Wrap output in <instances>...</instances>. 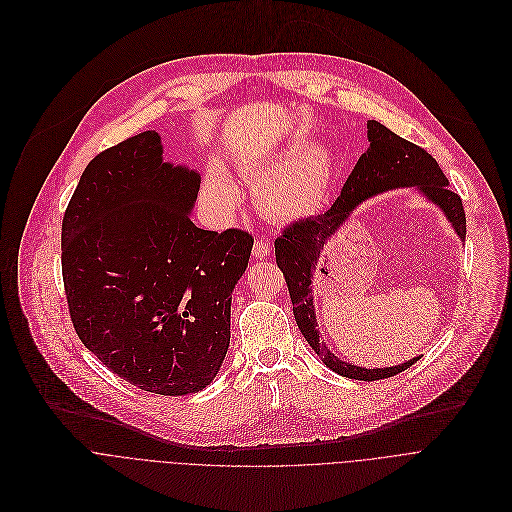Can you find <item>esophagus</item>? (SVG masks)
<instances>
[{
	"label": "esophagus",
	"instance_id": "esophagus-1",
	"mask_svg": "<svg viewBox=\"0 0 512 512\" xmlns=\"http://www.w3.org/2000/svg\"><path fill=\"white\" fill-rule=\"evenodd\" d=\"M270 252H272V248H270V244H268L266 240H256V242H254V246H252V256H254V258H258V260L268 258V256H270Z\"/></svg>",
	"mask_w": 512,
	"mask_h": 512
}]
</instances>
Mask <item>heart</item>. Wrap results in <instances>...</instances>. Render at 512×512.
Returning <instances> with one entry per match:
<instances>
[{
	"mask_svg": "<svg viewBox=\"0 0 512 512\" xmlns=\"http://www.w3.org/2000/svg\"><path fill=\"white\" fill-rule=\"evenodd\" d=\"M256 189V206L276 220H300L313 216L323 206L333 177V155L325 145L300 147L264 157L242 171ZM201 199L218 218L238 212L242 193L230 173L212 165L203 181Z\"/></svg>",
	"mask_w": 512,
	"mask_h": 512,
	"instance_id": "heart-1",
	"label": "heart"
}]
</instances>
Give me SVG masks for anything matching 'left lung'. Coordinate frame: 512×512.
Returning a JSON list of instances; mask_svg holds the SVG:
<instances>
[{
  "mask_svg": "<svg viewBox=\"0 0 512 512\" xmlns=\"http://www.w3.org/2000/svg\"><path fill=\"white\" fill-rule=\"evenodd\" d=\"M367 139L369 149L359 157L355 169L341 189V195L333 203V208L323 216L298 220L288 226L282 236L276 238L274 252L276 264L282 270L290 292L296 325L306 343L315 349L323 363L335 373L359 381H377L405 371L420 357L395 367L365 369L345 363L329 351V347L319 337L321 333L317 329L319 325L311 286L323 260L325 248L351 218L357 206H361L365 199L391 189L414 187L420 191V195H424L430 203L442 210L462 242L466 240V216L460 195L448 187L450 183L446 175L428 151L401 139L377 121H367Z\"/></svg>",
  "mask_w": 512,
  "mask_h": 512,
  "instance_id": "obj_1",
  "label": "left lung"
}]
</instances>
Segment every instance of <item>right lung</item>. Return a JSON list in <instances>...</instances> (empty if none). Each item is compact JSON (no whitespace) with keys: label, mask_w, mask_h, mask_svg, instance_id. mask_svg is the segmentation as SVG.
<instances>
[{"label":"right lung","mask_w":512,"mask_h":512,"mask_svg":"<svg viewBox=\"0 0 512 512\" xmlns=\"http://www.w3.org/2000/svg\"><path fill=\"white\" fill-rule=\"evenodd\" d=\"M199 183L145 131L86 165L62 220L74 331L102 365L159 395L197 393L218 375L254 244L191 222Z\"/></svg>","instance_id":"1"}]
</instances>
